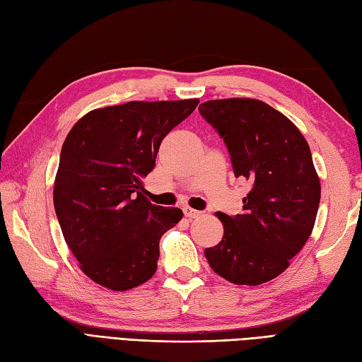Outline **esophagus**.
Instances as JSON below:
<instances>
[{
    "mask_svg": "<svg viewBox=\"0 0 362 362\" xmlns=\"http://www.w3.org/2000/svg\"><path fill=\"white\" fill-rule=\"evenodd\" d=\"M183 213H185V216L188 218V219H196V218H199V216H201V211H197V210H193V209H188V206H187V209H183Z\"/></svg>",
    "mask_w": 362,
    "mask_h": 362,
    "instance_id": "esophagus-1",
    "label": "esophagus"
}]
</instances>
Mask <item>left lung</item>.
<instances>
[{"instance_id":"obj_1","label":"left lung","mask_w":362,"mask_h":362,"mask_svg":"<svg viewBox=\"0 0 362 362\" xmlns=\"http://www.w3.org/2000/svg\"><path fill=\"white\" fill-rule=\"evenodd\" d=\"M199 112L224 138L235 177L252 187L241 214L216 213L224 236L205 258L227 281L257 286L286 271L313 232L320 180L310 146L294 122L258 99H213Z\"/></svg>"}]
</instances>
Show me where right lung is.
Returning <instances> with one entry per match:
<instances>
[{
    "label": "right lung",
    "mask_w": 362,
    "mask_h": 362,
    "mask_svg": "<svg viewBox=\"0 0 362 362\" xmlns=\"http://www.w3.org/2000/svg\"><path fill=\"white\" fill-rule=\"evenodd\" d=\"M199 99L130 101L91 110L60 152L54 209L82 272L112 291H127L157 271L160 238L183 218L153 205L141 179L156 166L160 143L188 118Z\"/></svg>",
    "instance_id": "right-lung-1"
}]
</instances>
